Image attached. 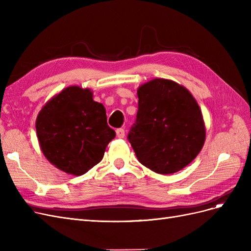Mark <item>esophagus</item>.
Listing matches in <instances>:
<instances>
[{"label": "esophagus", "mask_w": 251, "mask_h": 251, "mask_svg": "<svg viewBox=\"0 0 251 251\" xmlns=\"http://www.w3.org/2000/svg\"><path fill=\"white\" fill-rule=\"evenodd\" d=\"M116 135H117L118 138H124L125 137V130H124V128H117Z\"/></svg>", "instance_id": "34e87169"}]
</instances>
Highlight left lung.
<instances>
[{
	"mask_svg": "<svg viewBox=\"0 0 251 251\" xmlns=\"http://www.w3.org/2000/svg\"><path fill=\"white\" fill-rule=\"evenodd\" d=\"M137 95L138 112L127 139L138 161L157 174L179 172L205 141L198 102L186 88L164 78L143 83Z\"/></svg>",
	"mask_w": 251,
	"mask_h": 251,
	"instance_id": "1",
	"label": "left lung"
}]
</instances>
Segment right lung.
<instances>
[{
	"label": "right lung",
	"mask_w": 251,
	"mask_h": 251,
	"mask_svg": "<svg viewBox=\"0 0 251 251\" xmlns=\"http://www.w3.org/2000/svg\"><path fill=\"white\" fill-rule=\"evenodd\" d=\"M36 135L44 156L67 174L80 176L101 161L115 138L103 105L90 89L71 86L53 96L39 113Z\"/></svg>",
	"instance_id": "1"
}]
</instances>
